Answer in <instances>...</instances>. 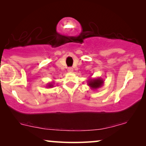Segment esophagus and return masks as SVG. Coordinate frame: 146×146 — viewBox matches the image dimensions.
Here are the masks:
<instances>
[{"mask_svg": "<svg viewBox=\"0 0 146 146\" xmlns=\"http://www.w3.org/2000/svg\"><path fill=\"white\" fill-rule=\"evenodd\" d=\"M67 71H68V72H70V73H71V72L73 71V69L72 67H69V68H68Z\"/></svg>", "mask_w": 146, "mask_h": 146, "instance_id": "1", "label": "esophagus"}]
</instances>
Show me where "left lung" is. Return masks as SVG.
Here are the masks:
<instances>
[{
    "mask_svg": "<svg viewBox=\"0 0 146 146\" xmlns=\"http://www.w3.org/2000/svg\"><path fill=\"white\" fill-rule=\"evenodd\" d=\"M104 81L103 79L100 77H98V78H92L90 77L88 80V85L90 88L92 90H97L98 88H101L103 85H104Z\"/></svg>",
    "mask_w": 146,
    "mask_h": 146,
    "instance_id": "8db88e82",
    "label": "left lung"
}]
</instances>
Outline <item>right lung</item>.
Listing matches in <instances>:
<instances>
[{"label":"right lung","mask_w":146,"mask_h":146,"mask_svg":"<svg viewBox=\"0 0 146 146\" xmlns=\"http://www.w3.org/2000/svg\"><path fill=\"white\" fill-rule=\"evenodd\" d=\"M53 87V82H50L49 84H48L46 88H52Z\"/></svg>","instance_id":"add662e5"}]
</instances>
